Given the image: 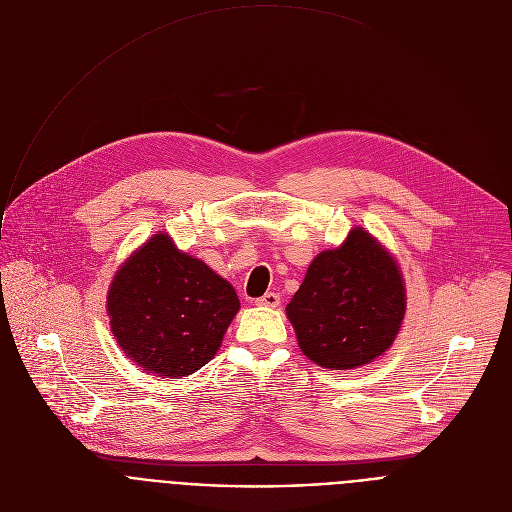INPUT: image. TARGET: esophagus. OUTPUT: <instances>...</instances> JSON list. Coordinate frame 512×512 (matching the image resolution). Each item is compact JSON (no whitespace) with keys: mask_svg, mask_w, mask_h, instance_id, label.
<instances>
[{"mask_svg":"<svg viewBox=\"0 0 512 512\" xmlns=\"http://www.w3.org/2000/svg\"><path fill=\"white\" fill-rule=\"evenodd\" d=\"M279 296L277 294H273V291H267L265 296H261V298H257L255 300V306H263V308H277L279 306Z\"/></svg>","mask_w":512,"mask_h":512,"instance_id":"obj_1","label":"esophagus"}]
</instances>
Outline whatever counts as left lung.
<instances>
[{"instance_id": "1", "label": "left lung", "mask_w": 512, "mask_h": 512, "mask_svg": "<svg viewBox=\"0 0 512 512\" xmlns=\"http://www.w3.org/2000/svg\"><path fill=\"white\" fill-rule=\"evenodd\" d=\"M407 308L397 261L364 229L322 251L285 308L302 352L318 367L358 369L391 348Z\"/></svg>"}]
</instances>
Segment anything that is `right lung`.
I'll return each mask as SVG.
<instances>
[{
	"instance_id": "right-lung-1",
	"label": "right lung",
	"mask_w": 512,
	"mask_h": 512,
	"mask_svg": "<svg viewBox=\"0 0 512 512\" xmlns=\"http://www.w3.org/2000/svg\"><path fill=\"white\" fill-rule=\"evenodd\" d=\"M239 308L233 285L166 233L119 267L107 296L111 332L125 356L164 379L202 369Z\"/></svg>"
}]
</instances>
